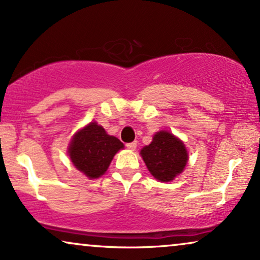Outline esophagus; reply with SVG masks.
Here are the masks:
<instances>
[{
	"label": "esophagus",
	"mask_w": 260,
	"mask_h": 260,
	"mask_svg": "<svg viewBox=\"0 0 260 260\" xmlns=\"http://www.w3.org/2000/svg\"><path fill=\"white\" fill-rule=\"evenodd\" d=\"M126 146H127L128 150H131V151H134V150H136V148H137V143H136V141H133V143H129V144H127Z\"/></svg>",
	"instance_id": "esophagus-1"
}]
</instances>
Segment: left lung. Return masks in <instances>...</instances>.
Instances as JSON below:
<instances>
[{
  "label": "left lung",
  "instance_id": "obj_1",
  "mask_svg": "<svg viewBox=\"0 0 260 260\" xmlns=\"http://www.w3.org/2000/svg\"><path fill=\"white\" fill-rule=\"evenodd\" d=\"M140 154L148 171L159 182L174 181L188 162L185 145L168 131L155 133L152 143L143 147Z\"/></svg>",
  "mask_w": 260,
  "mask_h": 260
}]
</instances>
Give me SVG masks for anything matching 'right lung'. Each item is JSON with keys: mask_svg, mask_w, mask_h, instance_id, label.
I'll list each match as a JSON object with an SVG mask.
<instances>
[{"mask_svg": "<svg viewBox=\"0 0 260 260\" xmlns=\"http://www.w3.org/2000/svg\"><path fill=\"white\" fill-rule=\"evenodd\" d=\"M122 148L117 138L108 136L98 122H90L75 134L68 153L77 170L92 179L105 174L114 155Z\"/></svg>", "mask_w": 260, "mask_h": 260, "instance_id": "1", "label": "right lung"}]
</instances>
